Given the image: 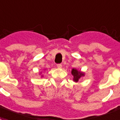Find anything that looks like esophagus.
<instances>
[{"instance_id": "1", "label": "esophagus", "mask_w": 120, "mask_h": 120, "mask_svg": "<svg viewBox=\"0 0 120 120\" xmlns=\"http://www.w3.org/2000/svg\"><path fill=\"white\" fill-rule=\"evenodd\" d=\"M56 66H57L58 68H62V64H60L56 65Z\"/></svg>"}]
</instances>
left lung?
<instances>
[{"label":"left lung","mask_w":120,"mask_h":120,"mask_svg":"<svg viewBox=\"0 0 120 120\" xmlns=\"http://www.w3.org/2000/svg\"><path fill=\"white\" fill-rule=\"evenodd\" d=\"M71 73L73 75V79L75 82H78V80H79V79L81 76H84V73H82V72H81L80 71H78L77 69H73L72 70Z\"/></svg>","instance_id":"8db88e82"}]
</instances>
